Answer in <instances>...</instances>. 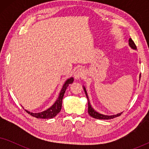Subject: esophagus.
Returning <instances> with one entry per match:
<instances>
[{
  "instance_id": "obj_1",
  "label": "esophagus",
  "mask_w": 149,
  "mask_h": 149,
  "mask_svg": "<svg viewBox=\"0 0 149 149\" xmlns=\"http://www.w3.org/2000/svg\"><path fill=\"white\" fill-rule=\"evenodd\" d=\"M85 72L82 68L77 69L76 72H74V79H79L81 78H83L85 76Z\"/></svg>"
}]
</instances>
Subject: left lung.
<instances>
[{
    "label": "left lung",
    "mask_w": 149,
    "mask_h": 149,
    "mask_svg": "<svg viewBox=\"0 0 149 149\" xmlns=\"http://www.w3.org/2000/svg\"><path fill=\"white\" fill-rule=\"evenodd\" d=\"M129 45H130V46L131 47L132 49H137V47H136V45H135V43H134V42L133 41V40H132L131 38H130V39H129ZM83 89H84V91H85V95H86V96H87V100H88V113L89 114V115H90L91 117H92L93 118H95V119H97L109 120V119H113V118L119 117V116L121 115L122 113H123V112H122V113L117 114V115H111V116L102 115V114H100V113H97V112L94 111V109H93V108L91 107V106L90 104V102H89L88 95H87V93L86 89H85V87H84V88H83Z\"/></svg>",
    "instance_id": "left-lung-1"
}]
</instances>
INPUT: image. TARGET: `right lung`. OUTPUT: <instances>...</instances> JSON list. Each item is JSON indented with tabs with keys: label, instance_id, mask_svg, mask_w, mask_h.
I'll use <instances>...</instances> for the list:
<instances>
[{
	"label": "right lung",
	"instance_id": "1",
	"mask_svg": "<svg viewBox=\"0 0 149 149\" xmlns=\"http://www.w3.org/2000/svg\"><path fill=\"white\" fill-rule=\"evenodd\" d=\"M74 81V79L72 77L68 79L66 82H65L64 86H63L62 90H61L60 95H59V97L57 100L56 101V102L54 103V104L49 109H48L46 111H45L43 112H41V113H30V112H28V111H26V112L30 115L32 117L37 118V119H52L54 117L58 115V114L60 113L61 109H62V99L63 97H64V93L66 91V89L69 84H71V83H73Z\"/></svg>",
	"mask_w": 149,
	"mask_h": 149
}]
</instances>
